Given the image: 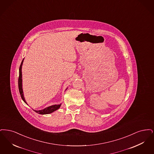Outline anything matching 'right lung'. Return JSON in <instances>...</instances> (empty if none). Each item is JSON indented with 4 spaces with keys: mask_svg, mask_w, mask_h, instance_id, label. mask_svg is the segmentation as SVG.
I'll use <instances>...</instances> for the list:
<instances>
[{
    "mask_svg": "<svg viewBox=\"0 0 154 154\" xmlns=\"http://www.w3.org/2000/svg\"><path fill=\"white\" fill-rule=\"evenodd\" d=\"M23 60L22 61L21 64H20V69H19V78H18V88H19V91H20V97L22 99V100L24 101V102L28 105L24 97V95H23V88H22V64H23ZM67 88L66 89V90H67ZM61 103L59 104V105H53L51 106H49L48 107H45L44 109L42 110H33L34 112H35L37 113L40 114H50L53 113L54 111L57 110V109H59L61 106Z\"/></svg>",
    "mask_w": 154,
    "mask_h": 154,
    "instance_id": "right-lung-1",
    "label": "right lung"
}]
</instances>
